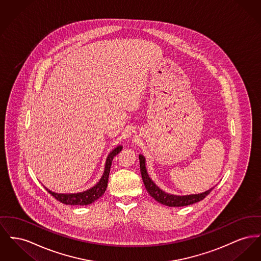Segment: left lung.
Returning a JSON list of instances; mask_svg holds the SVG:
<instances>
[{"label":"left lung","mask_w":261,"mask_h":261,"mask_svg":"<svg viewBox=\"0 0 261 261\" xmlns=\"http://www.w3.org/2000/svg\"><path fill=\"white\" fill-rule=\"evenodd\" d=\"M140 160V169L142 178L145 184V187L149 194L153 197V199L158 201L159 203L169 206V207H181V206H187L194 204L196 202H199L201 200L204 199L212 190L214 187L210 188L209 190L198 193V194H189V195H174L170 194L164 190H162L156 184L153 182L151 177L148 174L147 168H146V160L143 154H139Z\"/></svg>","instance_id":"1"}]
</instances>
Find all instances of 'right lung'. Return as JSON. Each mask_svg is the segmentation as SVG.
Here are the masks:
<instances>
[{"instance_id":"right-lung-1","label":"right lung","mask_w":261,"mask_h":261,"mask_svg":"<svg viewBox=\"0 0 261 261\" xmlns=\"http://www.w3.org/2000/svg\"><path fill=\"white\" fill-rule=\"evenodd\" d=\"M121 150H122V146L119 145L108 153L106 165H105V170L100 179L98 180L97 184H94L90 189H87L82 192H77V193H57L49 190L45 186L44 188L48 191V193H50L55 199L60 201L63 204L80 205V206L90 205L105 194L108 187V176H109V171H110V167H111L113 158L117 153H120Z\"/></svg>"}]
</instances>
